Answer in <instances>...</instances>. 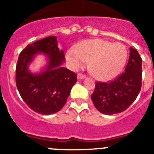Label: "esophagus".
<instances>
[{
    "label": "esophagus",
    "instance_id": "obj_1",
    "mask_svg": "<svg viewBox=\"0 0 154 154\" xmlns=\"http://www.w3.org/2000/svg\"><path fill=\"white\" fill-rule=\"evenodd\" d=\"M78 79H85L86 78V75H83V74H82V73H79L78 74Z\"/></svg>",
    "mask_w": 154,
    "mask_h": 154
}]
</instances>
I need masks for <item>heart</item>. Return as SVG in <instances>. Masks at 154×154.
<instances>
[{
  "label": "heart",
  "mask_w": 154,
  "mask_h": 154,
  "mask_svg": "<svg viewBox=\"0 0 154 154\" xmlns=\"http://www.w3.org/2000/svg\"><path fill=\"white\" fill-rule=\"evenodd\" d=\"M127 57L128 51L124 44L102 39L82 42L66 54L67 61L75 70L90 62V73L98 80H107L116 75L124 67Z\"/></svg>",
  "instance_id": "b5f03b06"
}]
</instances>
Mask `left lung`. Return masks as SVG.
<instances>
[{
    "label": "left lung",
    "mask_w": 154,
    "mask_h": 154,
    "mask_svg": "<svg viewBox=\"0 0 154 154\" xmlns=\"http://www.w3.org/2000/svg\"><path fill=\"white\" fill-rule=\"evenodd\" d=\"M130 55L125 72L109 82H97L91 99L102 114L115 115L125 111L136 99L142 86V58L130 47Z\"/></svg>",
    "instance_id": "obj_1"
}]
</instances>
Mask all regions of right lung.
Returning <instances> with one entry per match:
<instances>
[{
  "label": "right lung",
  "instance_id": "obj_1",
  "mask_svg": "<svg viewBox=\"0 0 154 154\" xmlns=\"http://www.w3.org/2000/svg\"><path fill=\"white\" fill-rule=\"evenodd\" d=\"M43 53L48 64L40 72L32 73L29 64ZM65 61L63 50L57 47V37L51 36L29 44L22 51L16 65V86L22 100L35 112L49 115L64 107L77 75L61 65Z\"/></svg>",
  "mask_w": 154,
  "mask_h": 154
}]
</instances>
